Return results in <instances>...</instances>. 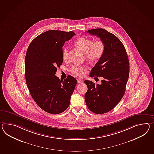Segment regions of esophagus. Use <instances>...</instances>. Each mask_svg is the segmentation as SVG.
Returning <instances> with one entry per match:
<instances>
[{"mask_svg":"<svg viewBox=\"0 0 154 154\" xmlns=\"http://www.w3.org/2000/svg\"><path fill=\"white\" fill-rule=\"evenodd\" d=\"M82 80V79H77V82L79 83H83Z\"/></svg>","mask_w":154,"mask_h":154,"instance_id":"esophagus-1","label":"esophagus"}]
</instances>
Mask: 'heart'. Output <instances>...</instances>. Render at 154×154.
Returning a JSON list of instances; mask_svg holds the SVG:
<instances>
[{
	"label": "heart",
	"mask_w": 154,
	"mask_h": 154,
	"mask_svg": "<svg viewBox=\"0 0 154 154\" xmlns=\"http://www.w3.org/2000/svg\"><path fill=\"white\" fill-rule=\"evenodd\" d=\"M75 45L83 52L85 53L87 60L90 62H96L100 60L105 53V43L101 40L94 42L92 39L86 37H80L75 42ZM68 47H64L62 51V58L67 60L68 58ZM87 70V66L85 65H74L70 69V71L77 76H82Z\"/></svg>",
	"instance_id": "b5f03b06"
}]
</instances>
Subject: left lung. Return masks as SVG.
Wrapping results in <instances>:
<instances>
[{"label": "left lung", "mask_w": 154, "mask_h": 154, "mask_svg": "<svg viewBox=\"0 0 154 154\" xmlns=\"http://www.w3.org/2000/svg\"><path fill=\"white\" fill-rule=\"evenodd\" d=\"M87 32L100 38L106 46L103 56L90 75L91 77H102L101 84L84 81L88 88L85 95L87 107L92 112L103 114L112 110L124 96L129 77V61L125 47L116 35L102 28Z\"/></svg>", "instance_id": "8db88e82"}]
</instances>
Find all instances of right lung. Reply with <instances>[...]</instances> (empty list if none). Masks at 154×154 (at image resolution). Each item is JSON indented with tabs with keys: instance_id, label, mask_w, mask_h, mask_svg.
I'll list each match as a JSON object with an SVG mask.
<instances>
[{
	"instance_id": "obj_1",
	"label": "right lung",
	"mask_w": 154,
	"mask_h": 154,
	"mask_svg": "<svg viewBox=\"0 0 154 154\" xmlns=\"http://www.w3.org/2000/svg\"><path fill=\"white\" fill-rule=\"evenodd\" d=\"M75 34L72 31L48 30L35 38L27 49L26 85L34 101L47 112H63L70 103L76 79L69 75L62 81L55 74L63 63L62 47Z\"/></svg>"
}]
</instances>
